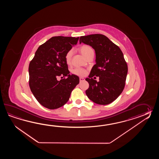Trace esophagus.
<instances>
[{
    "label": "esophagus",
    "instance_id": "esophagus-1",
    "mask_svg": "<svg viewBox=\"0 0 159 159\" xmlns=\"http://www.w3.org/2000/svg\"><path fill=\"white\" fill-rule=\"evenodd\" d=\"M84 81V78H82V77H80V82Z\"/></svg>",
    "mask_w": 159,
    "mask_h": 159
}]
</instances>
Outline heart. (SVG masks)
<instances>
[{
    "mask_svg": "<svg viewBox=\"0 0 159 159\" xmlns=\"http://www.w3.org/2000/svg\"><path fill=\"white\" fill-rule=\"evenodd\" d=\"M80 51L82 54L85 57L87 58L89 55L94 53V51L93 50L92 48L88 45H84L80 48ZM73 54V51L72 50H69L67 52V53L65 54V61L67 64H70L71 62V57ZM72 73L74 75H78V76H84L87 73L86 70H85L83 68H75L73 69Z\"/></svg>",
    "mask_w": 159,
    "mask_h": 159,
    "instance_id": "heart-1",
    "label": "heart"
}]
</instances>
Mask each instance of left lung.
<instances>
[{
	"label": "left lung",
	"instance_id": "1",
	"mask_svg": "<svg viewBox=\"0 0 159 159\" xmlns=\"http://www.w3.org/2000/svg\"><path fill=\"white\" fill-rule=\"evenodd\" d=\"M89 45L95 50L96 64L86 78L89 88L86 94L98 105H108L114 101L125 86L128 66L118 46L101 34L81 36L80 43ZM99 76L97 82L92 77Z\"/></svg>",
	"mask_w": 159,
	"mask_h": 159
}]
</instances>
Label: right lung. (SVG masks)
Here are the masks:
<instances>
[{"label":"right lung","instance_id":"right-lung-1","mask_svg":"<svg viewBox=\"0 0 159 159\" xmlns=\"http://www.w3.org/2000/svg\"><path fill=\"white\" fill-rule=\"evenodd\" d=\"M79 37L54 36L38 48L29 65V85L41 105L53 110L68 101L71 91L79 84L77 75H69L65 56ZM64 78L60 81L58 77Z\"/></svg>","mask_w":159,"mask_h":159}]
</instances>
